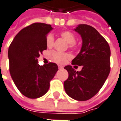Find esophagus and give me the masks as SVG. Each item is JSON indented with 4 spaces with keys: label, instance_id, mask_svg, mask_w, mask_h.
<instances>
[{
    "label": "esophagus",
    "instance_id": "esophagus-1",
    "mask_svg": "<svg viewBox=\"0 0 121 121\" xmlns=\"http://www.w3.org/2000/svg\"><path fill=\"white\" fill-rule=\"evenodd\" d=\"M63 68H64V67H63L62 65H58V68L59 69H62Z\"/></svg>",
    "mask_w": 121,
    "mask_h": 121
}]
</instances>
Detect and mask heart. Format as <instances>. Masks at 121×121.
Instances as JSON below:
<instances>
[{
    "instance_id": "heart-1",
    "label": "heart",
    "mask_w": 121,
    "mask_h": 121,
    "mask_svg": "<svg viewBox=\"0 0 121 121\" xmlns=\"http://www.w3.org/2000/svg\"><path fill=\"white\" fill-rule=\"evenodd\" d=\"M61 37L63 39H64L68 43H69V47L71 48H75L76 46V37L73 35L72 33L70 31H63L61 33ZM54 42V37L52 34L48 35L47 38H46V44L48 47L51 48L52 47ZM52 59L53 61L55 62L58 63V64H64L66 62V61L71 57V56L69 53H65L57 52H54L52 53L51 55Z\"/></svg>"
}]
</instances>
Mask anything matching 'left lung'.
<instances>
[{
    "instance_id": "1",
    "label": "left lung",
    "mask_w": 121,
    "mask_h": 121,
    "mask_svg": "<svg viewBox=\"0 0 121 121\" xmlns=\"http://www.w3.org/2000/svg\"><path fill=\"white\" fill-rule=\"evenodd\" d=\"M73 30L81 36L82 45L72 64L82 66V68L76 72L71 65L65 66L69 76L64 85L69 97L85 101L98 93L108 76L110 49L105 39L94 27L83 24L78 25Z\"/></svg>"
}]
</instances>
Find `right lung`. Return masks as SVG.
<instances>
[{
  "label": "right lung",
  "instance_id": "1",
  "mask_svg": "<svg viewBox=\"0 0 121 121\" xmlns=\"http://www.w3.org/2000/svg\"><path fill=\"white\" fill-rule=\"evenodd\" d=\"M52 29L50 25L33 23L19 32L9 48L11 78L27 98H37L46 94L58 70L55 63L39 65L37 60L40 53L47 49V35Z\"/></svg>",
  "mask_w": 121,
  "mask_h": 121
}]
</instances>
